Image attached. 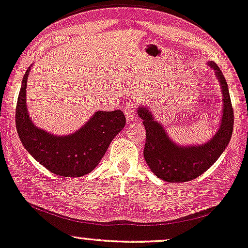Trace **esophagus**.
<instances>
[{
	"mask_svg": "<svg viewBox=\"0 0 248 248\" xmlns=\"http://www.w3.org/2000/svg\"><path fill=\"white\" fill-rule=\"evenodd\" d=\"M136 108L134 104H128L124 108V115H126L127 121H133L136 118Z\"/></svg>",
	"mask_w": 248,
	"mask_h": 248,
	"instance_id": "esophagus-1",
	"label": "esophagus"
}]
</instances>
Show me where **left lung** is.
<instances>
[{"label":"left lung","mask_w":248,"mask_h":248,"mask_svg":"<svg viewBox=\"0 0 248 248\" xmlns=\"http://www.w3.org/2000/svg\"><path fill=\"white\" fill-rule=\"evenodd\" d=\"M207 65L214 70L222 93V114L212 138L200 145H179L171 140L166 128L155 120L147 105H140L137 114L146 129L144 157L147 166L160 179L169 183H186L200 177L213 166L226 150L233 129V111L228 84L213 61Z\"/></svg>","instance_id":"obj_1"}]
</instances>
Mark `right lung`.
Here are the masks:
<instances>
[{"mask_svg":"<svg viewBox=\"0 0 248 248\" xmlns=\"http://www.w3.org/2000/svg\"><path fill=\"white\" fill-rule=\"evenodd\" d=\"M26 71L16 108L19 138L28 153L52 173L61 177H81L100 163L108 145L126 124L124 112L96 111L81 128L69 135H54L35 126L26 104Z\"/></svg>","mask_w":248,"mask_h":248,"instance_id":"obj_1","label":"right lung"}]
</instances>
